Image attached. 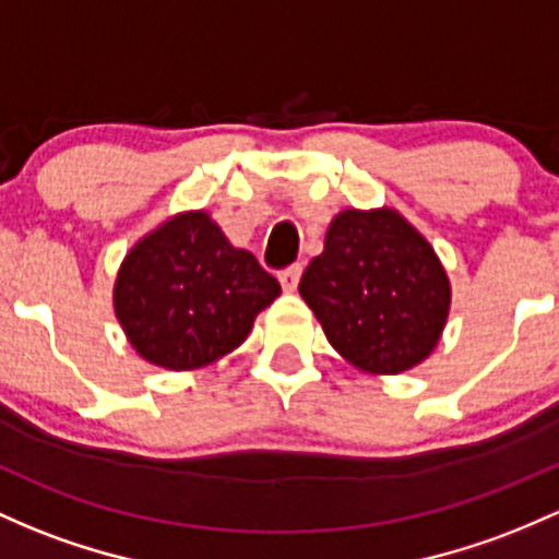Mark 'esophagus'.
Returning <instances> with one entry per match:
<instances>
[{"mask_svg": "<svg viewBox=\"0 0 559 559\" xmlns=\"http://www.w3.org/2000/svg\"><path fill=\"white\" fill-rule=\"evenodd\" d=\"M299 275H302V267H299V265H294V267H289V270H284V273L278 275L281 286H284V292H286V294L297 292V286H299Z\"/></svg>", "mask_w": 559, "mask_h": 559, "instance_id": "34e87169", "label": "esophagus"}]
</instances>
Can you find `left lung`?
<instances>
[{
  "label": "left lung",
  "instance_id": "1",
  "mask_svg": "<svg viewBox=\"0 0 559 559\" xmlns=\"http://www.w3.org/2000/svg\"><path fill=\"white\" fill-rule=\"evenodd\" d=\"M299 294L329 345L371 377L425 364L451 312L443 262L392 206L336 212Z\"/></svg>",
  "mask_w": 559,
  "mask_h": 559
}]
</instances>
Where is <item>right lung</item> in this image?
Returning <instances> with one entry per match:
<instances>
[{"instance_id":"1","label":"right lung","mask_w":559,"mask_h":559,"mask_svg":"<svg viewBox=\"0 0 559 559\" xmlns=\"http://www.w3.org/2000/svg\"><path fill=\"white\" fill-rule=\"evenodd\" d=\"M278 294V281L233 247L210 212L188 210L132 243L114 281V312L140 358L195 371L241 347Z\"/></svg>"}]
</instances>
